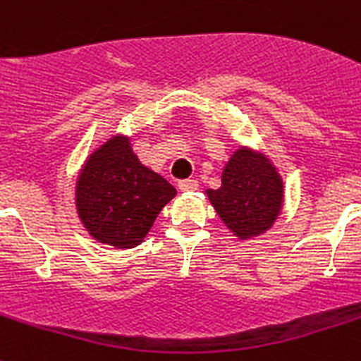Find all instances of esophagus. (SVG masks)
Returning a JSON list of instances; mask_svg holds the SVG:
<instances>
[{
	"label": "esophagus",
	"mask_w": 361,
	"mask_h": 361,
	"mask_svg": "<svg viewBox=\"0 0 361 361\" xmlns=\"http://www.w3.org/2000/svg\"><path fill=\"white\" fill-rule=\"evenodd\" d=\"M178 187H180V190H195L198 189V181L196 180H181L180 183H178Z\"/></svg>",
	"instance_id": "1"
}]
</instances>
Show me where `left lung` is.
Returning a JSON list of instances; mask_svg holds the SVG:
<instances>
[{"label": "left lung", "instance_id": "obj_1", "mask_svg": "<svg viewBox=\"0 0 361 361\" xmlns=\"http://www.w3.org/2000/svg\"><path fill=\"white\" fill-rule=\"evenodd\" d=\"M222 222L240 240L274 226L283 207V180L262 154L238 148L222 172L220 189L207 190Z\"/></svg>", "mask_w": 361, "mask_h": 361}]
</instances>
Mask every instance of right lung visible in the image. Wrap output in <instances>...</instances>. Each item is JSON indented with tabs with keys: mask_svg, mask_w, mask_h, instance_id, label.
Here are the masks:
<instances>
[{
	"mask_svg": "<svg viewBox=\"0 0 361 361\" xmlns=\"http://www.w3.org/2000/svg\"><path fill=\"white\" fill-rule=\"evenodd\" d=\"M176 189L139 161L123 135L108 139L84 163L77 211L90 235L115 247L139 246Z\"/></svg>",
	"mask_w": 361,
	"mask_h": 361,
	"instance_id": "right-lung-1",
	"label": "right lung"
}]
</instances>
